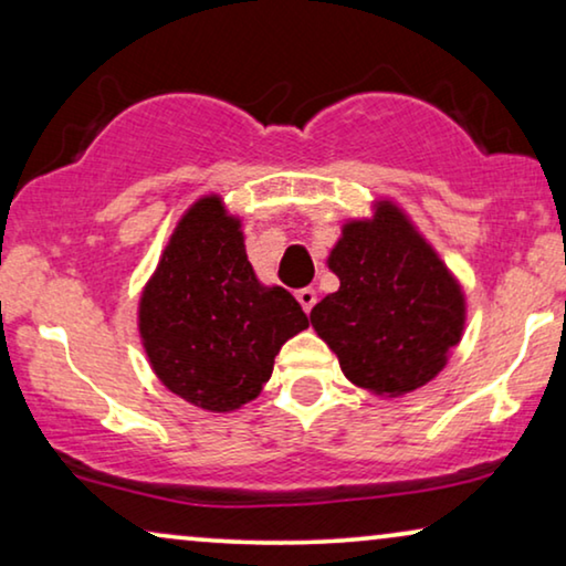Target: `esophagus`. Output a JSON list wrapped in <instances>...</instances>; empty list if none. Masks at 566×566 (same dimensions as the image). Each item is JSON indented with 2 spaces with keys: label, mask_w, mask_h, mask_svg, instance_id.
Listing matches in <instances>:
<instances>
[{
  "label": "esophagus",
  "mask_w": 566,
  "mask_h": 566,
  "mask_svg": "<svg viewBox=\"0 0 566 566\" xmlns=\"http://www.w3.org/2000/svg\"><path fill=\"white\" fill-rule=\"evenodd\" d=\"M296 298H298L301 308H304V312L308 314L316 304V291L314 289H301V291H296Z\"/></svg>",
  "instance_id": "obj_1"
}]
</instances>
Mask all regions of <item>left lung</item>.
Here are the masks:
<instances>
[{
	"mask_svg": "<svg viewBox=\"0 0 566 566\" xmlns=\"http://www.w3.org/2000/svg\"><path fill=\"white\" fill-rule=\"evenodd\" d=\"M327 265L339 289L312 308V327L355 386L401 397L432 381L461 343L467 301L438 252L391 200L343 227Z\"/></svg>",
	"mask_w": 566,
	"mask_h": 566,
	"instance_id": "obj_1",
	"label": "left lung"
}]
</instances>
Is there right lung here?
<instances>
[{
  "label": "right lung",
  "mask_w": 566,
  "mask_h": 566,
  "mask_svg": "<svg viewBox=\"0 0 566 566\" xmlns=\"http://www.w3.org/2000/svg\"><path fill=\"white\" fill-rule=\"evenodd\" d=\"M308 327L298 301L262 285L242 221L219 196L192 203L138 301V332L169 391L208 412H234L273 374L285 339Z\"/></svg>",
  "instance_id": "obj_1"
}]
</instances>
